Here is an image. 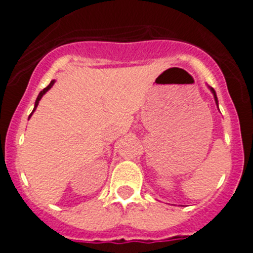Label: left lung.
Masks as SVG:
<instances>
[{"label": "left lung", "mask_w": 253, "mask_h": 253, "mask_svg": "<svg viewBox=\"0 0 253 253\" xmlns=\"http://www.w3.org/2000/svg\"><path fill=\"white\" fill-rule=\"evenodd\" d=\"M210 90H211V92H213V95H214V99H215V102H216V105H218V99H216L215 91H214V88H210Z\"/></svg>", "instance_id": "obj_1"}]
</instances>
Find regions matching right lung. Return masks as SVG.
<instances>
[{"label": "right lung", "instance_id": "1", "mask_svg": "<svg viewBox=\"0 0 253 253\" xmlns=\"http://www.w3.org/2000/svg\"><path fill=\"white\" fill-rule=\"evenodd\" d=\"M53 84H54V81H51V82H50V84H48V86H46V87H45V88H44V90H43V91H40V93H39V95H38V97H37V101H35V107H34V110H35V109H37L38 104H39L40 99H42V96H43V95H44V93H45V92H46V91H48V90H49V88H50V87H51V86H53ZM34 110H33V111H34ZM31 114H33V113H31ZM31 114H30V115H31Z\"/></svg>", "mask_w": 253, "mask_h": 253}]
</instances>
